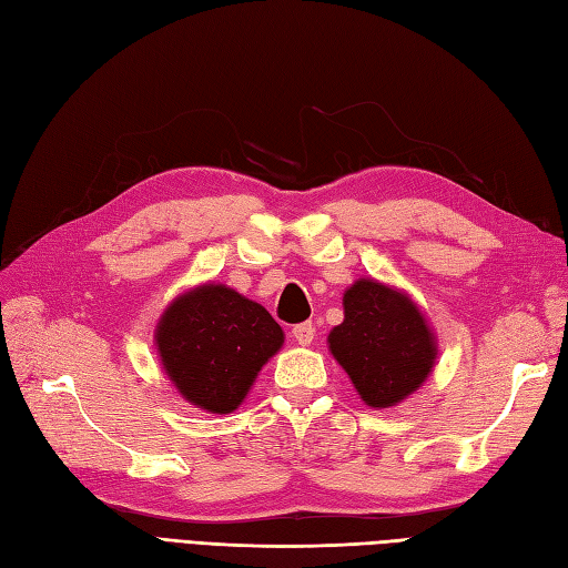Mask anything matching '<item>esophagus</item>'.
I'll return each mask as SVG.
<instances>
[{
  "label": "esophagus",
  "mask_w": 568,
  "mask_h": 568,
  "mask_svg": "<svg viewBox=\"0 0 568 568\" xmlns=\"http://www.w3.org/2000/svg\"><path fill=\"white\" fill-rule=\"evenodd\" d=\"M293 338L300 345H310L314 341V324L312 322H302V324L293 326Z\"/></svg>",
  "instance_id": "esophagus-1"
}]
</instances>
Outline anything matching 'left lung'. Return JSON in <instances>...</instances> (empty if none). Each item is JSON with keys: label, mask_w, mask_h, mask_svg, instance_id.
I'll return each instance as SVG.
<instances>
[{"label": "left lung", "mask_w": 568, "mask_h": 568, "mask_svg": "<svg viewBox=\"0 0 568 568\" xmlns=\"http://www.w3.org/2000/svg\"><path fill=\"white\" fill-rule=\"evenodd\" d=\"M345 318L328 347L372 408H388L427 379L436 347L415 304L376 281H357L343 297Z\"/></svg>", "instance_id": "8db88e82"}]
</instances>
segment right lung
Wrapping results in <instances>:
<instances>
[{"mask_svg": "<svg viewBox=\"0 0 568 568\" xmlns=\"http://www.w3.org/2000/svg\"><path fill=\"white\" fill-rule=\"evenodd\" d=\"M163 367L196 408L225 415L242 403L258 369L281 351L283 328L261 304L225 285L174 300L155 333Z\"/></svg>", "mask_w": 568, "mask_h": 568, "instance_id": "1", "label": "right lung"}]
</instances>
